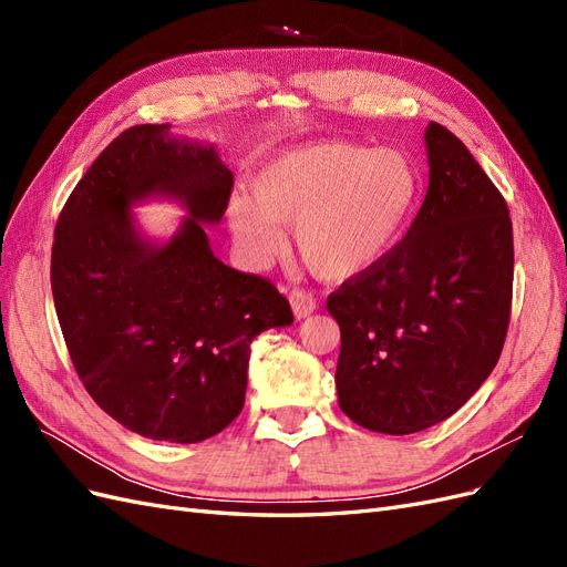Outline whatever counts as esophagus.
Returning a JSON list of instances; mask_svg holds the SVG:
<instances>
[{"label":"esophagus","mask_w":567,"mask_h":567,"mask_svg":"<svg viewBox=\"0 0 567 567\" xmlns=\"http://www.w3.org/2000/svg\"><path fill=\"white\" fill-rule=\"evenodd\" d=\"M288 300H290V307H293L296 319L310 317L317 310V300L310 293H305V290H293Z\"/></svg>","instance_id":"1"}]
</instances>
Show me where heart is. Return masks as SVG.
I'll list each match as a JSON object with an SVG mask.
<instances>
[{
  "instance_id": "obj_1",
  "label": "heart",
  "mask_w": 567,
  "mask_h": 567,
  "mask_svg": "<svg viewBox=\"0 0 567 567\" xmlns=\"http://www.w3.org/2000/svg\"><path fill=\"white\" fill-rule=\"evenodd\" d=\"M250 200L227 205L234 244L252 267L284 248L293 227L302 262L317 277L348 281L379 267L402 241L421 179L398 151L317 142L286 148L255 169Z\"/></svg>"
}]
</instances>
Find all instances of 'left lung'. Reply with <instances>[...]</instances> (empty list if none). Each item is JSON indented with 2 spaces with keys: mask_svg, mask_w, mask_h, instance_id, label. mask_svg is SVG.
Instances as JSON below:
<instances>
[{
  "mask_svg": "<svg viewBox=\"0 0 567 567\" xmlns=\"http://www.w3.org/2000/svg\"><path fill=\"white\" fill-rule=\"evenodd\" d=\"M431 182L385 260L326 300L340 326L338 404L373 433L425 431L499 362L511 317L508 205L447 127L425 130Z\"/></svg>",
  "mask_w": 567,
  "mask_h": 567,
  "instance_id": "left-lung-1",
  "label": "left lung"
}]
</instances>
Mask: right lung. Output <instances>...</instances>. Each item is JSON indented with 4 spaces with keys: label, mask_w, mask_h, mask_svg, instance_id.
<instances>
[{
    "label": "right lung",
    "mask_w": 567,
    "mask_h": 567,
    "mask_svg": "<svg viewBox=\"0 0 567 567\" xmlns=\"http://www.w3.org/2000/svg\"><path fill=\"white\" fill-rule=\"evenodd\" d=\"M234 175L213 144L136 125L101 151L65 200L51 248V293L73 367L127 431L177 444L241 414L250 342L293 323L267 279L215 257L205 225L227 210ZM148 197L187 210L167 243L141 234Z\"/></svg>",
    "instance_id": "obj_1"
}]
</instances>
